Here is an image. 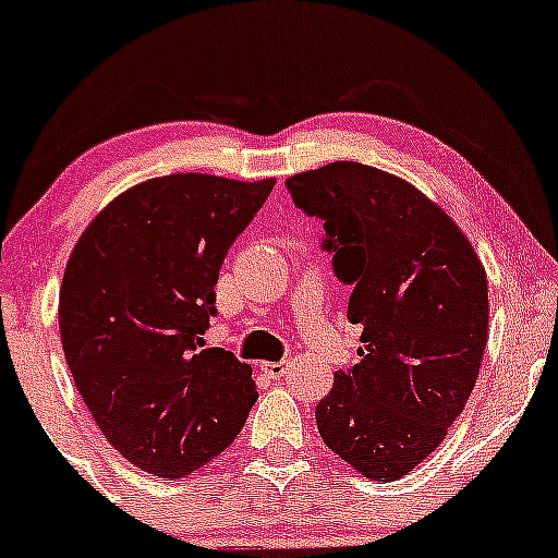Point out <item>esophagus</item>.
<instances>
[{
  "instance_id": "esophagus-1",
  "label": "esophagus",
  "mask_w": 558,
  "mask_h": 558,
  "mask_svg": "<svg viewBox=\"0 0 558 558\" xmlns=\"http://www.w3.org/2000/svg\"><path fill=\"white\" fill-rule=\"evenodd\" d=\"M288 367H291V362L283 360V362H265L262 364V373L267 377H272V380H280L288 373Z\"/></svg>"
}]
</instances>
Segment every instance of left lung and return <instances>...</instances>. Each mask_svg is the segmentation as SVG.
<instances>
[{"mask_svg": "<svg viewBox=\"0 0 558 558\" xmlns=\"http://www.w3.org/2000/svg\"><path fill=\"white\" fill-rule=\"evenodd\" d=\"M293 204L323 220L332 272L351 286L360 364L317 403L325 446L369 480H399L462 414L488 343V280L438 204L362 162L288 178Z\"/></svg>", "mask_w": 558, "mask_h": 558, "instance_id": "obj_1", "label": "left lung"}]
</instances>
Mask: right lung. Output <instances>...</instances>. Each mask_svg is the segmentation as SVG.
<instances>
[{
  "mask_svg": "<svg viewBox=\"0 0 558 558\" xmlns=\"http://www.w3.org/2000/svg\"><path fill=\"white\" fill-rule=\"evenodd\" d=\"M275 181L175 172L133 185L83 230L60 288L75 388L120 453L185 477L241 433L259 399L252 367L204 349L228 248Z\"/></svg>",
  "mask_w": 558,
  "mask_h": 558,
  "instance_id": "right-lung-1",
  "label": "right lung"
}]
</instances>
